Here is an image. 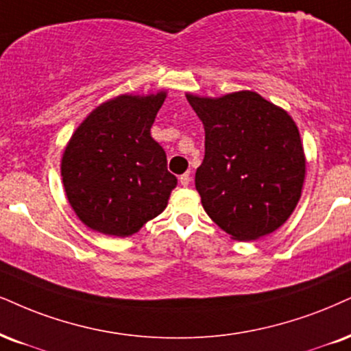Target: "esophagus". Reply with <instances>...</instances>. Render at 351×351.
<instances>
[{"mask_svg":"<svg viewBox=\"0 0 351 351\" xmlns=\"http://www.w3.org/2000/svg\"><path fill=\"white\" fill-rule=\"evenodd\" d=\"M190 179H192V177H190V174L189 172H185V174H182L179 177V180H180V184L184 185V187H187V185L190 184Z\"/></svg>","mask_w":351,"mask_h":351,"instance_id":"34e87169","label":"esophagus"}]
</instances>
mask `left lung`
<instances>
[{"label": "left lung", "instance_id": "1", "mask_svg": "<svg viewBox=\"0 0 351 351\" xmlns=\"http://www.w3.org/2000/svg\"><path fill=\"white\" fill-rule=\"evenodd\" d=\"M205 128L195 187L206 215L236 241L283 226L301 198L306 156L291 115L254 90L187 94Z\"/></svg>", "mask_w": 351, "mask_h": 351}]
</instances>
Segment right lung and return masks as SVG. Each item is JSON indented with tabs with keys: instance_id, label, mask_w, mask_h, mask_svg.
I'll list each match as a JSON object with an SVG mask.
<instances>
[{
	"instance_id": "obj_1",
	"label": "right lung",
	"mask_w": 351,
	"mask_h": 351,
	"mask_svg": "<svg viewBox=\"0 0 351 351\" xmlns=\"http://www.w3.org/2000/svg\"><path fill=\"white\" fill-rule=\"evenodd\" d=\"M166 90L102 102L75 130L62 156L64 193L86 226L128 237L166 210L177 179L151 136Z\"/></svg>"
}]
</instances>
